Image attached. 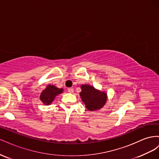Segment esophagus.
I'll return each mask as SVG.
<instances>
[{
    "label": "esophagus",
    "instance_id": "34e87169",
    "mask_svg": "<svg viewBox=\"0 0 159 159\" xmlns=\"http://www.w3.org/2000/svg\"><path fill=\"white\" fill-rule=\"evenodd\" d=\"M68 92L69 93H73L74 92V89L73 88H68Z\"/></svg>",
    "mask_w": 159,
    "mask_h": 159
}]
</instances>
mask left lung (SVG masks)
<instances>
[{"label":"left lung","mask_w":159,"mask_h":159,"mask_svg":"<svg viewBox=\"0 0 159 159\" xmlns=\"http://www.w3.org/2000/svg\"><path fill=\"white\" fill-rule=\"evenodd\" d=\"M81 91L80 95L85 107L89 111H95L102 109L107 102V93L104 91L96 89L93 86L81 85Z\"/></svg>","instance_id":"obj_1"}]
</instances>
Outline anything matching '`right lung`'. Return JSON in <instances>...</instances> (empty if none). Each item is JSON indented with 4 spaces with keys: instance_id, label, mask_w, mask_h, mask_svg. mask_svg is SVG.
<instances>
[{
    "instance_id": "add662e5",
    "label": "right lung",
    "mask_w": 159,
    "mask_h": 159,
    "mask_svg": "<svg viewBox=\"0 0 159 159\" xmlns=\"http://www.w3.org/2000/svg\"><path fill=\"white\" fill-rule=\"evenodd\" d=\"M62 92H63L62 88H57L54 85H48L45 89L42 91L40 99L43 103L48 105L52 103L57 95Z\"/></svg>"
}]
</instances>
